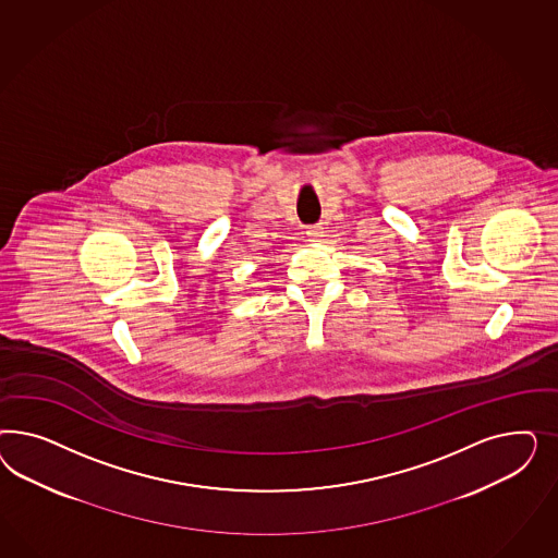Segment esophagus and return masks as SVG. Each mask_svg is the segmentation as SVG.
Wrapping results in <instances>:
<instances>
[{
  "label": "esophagus",
  "instance_id": "1",
  "mask_svg": "<svg viewBox=\"0 0 558 558\" xmlns=\"http://www.w3.org/2000/svg\"><path fill=\"white\" fill-rule=\"evenodd\" d=\"M306 236H308V241H322L323 236H325V231H323V227L315 225V227L306 229Z\"/></svg>",
  "mask_w": 558,
  "mask_h": 558
}]
</instances>
